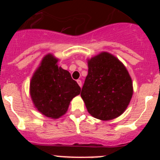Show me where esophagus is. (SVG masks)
<instances>
[{
    "label": "esophagus",
    "mask_w": 160,
    "mask_h": 160,
    "mask_svg": "<svg viewBox=\"0 0 160 160\" xmlns=\"http://www.w3.org/2000/svg\"><path fill=\"white\" fill-rule=\"evenodd\" d=\"M77 83H78V84H79V86H80V88H81V87H82V81H81V80H77Z\"/></svg>",
    "instance_id": "1"
}]
</instances>
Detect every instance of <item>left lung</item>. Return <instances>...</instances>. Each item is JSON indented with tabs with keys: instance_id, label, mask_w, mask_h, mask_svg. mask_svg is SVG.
Returning <instances> with one entry per match:
<instances>
[{
	"instance_id": "8db88e82",
	"label": "left lung",
	"mask_w": 160,
	"mask_h": 160,
	"mask_svg": "<svg viewBox=\"0 0 160 160\" xmlns=\"http://www.w3.org/2000/svg\"><path fill=\"white\" fill-rule=\"evenodd\" d=\"M132 82L125 66L104 52L88 60V74L81 90L88 112L108 121L118 117L132 99Z\"/></svg>"
}]
</instances>
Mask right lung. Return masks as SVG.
Returning a JSON list of instances; mask_svg holds the SVG:
<instances>
[{
    "label": "right lung",
    "mask_w": 160,
    "mask_h": 160,
    "mask_svg": "<svg viewBox=\"0 0 160 160\" xmlns=\"http://www.w3.org/2000/svg\"><path fill=\"white\" fill-rule=\"evenodd\" d=\"M57 62L52 55L45 56L30 83L31 98L35 108L52 118L63 115L71 100L81 90L70 72L58 67Z\"/></svg>",
    "instance_id": "add662e5"
}]
</instances>
